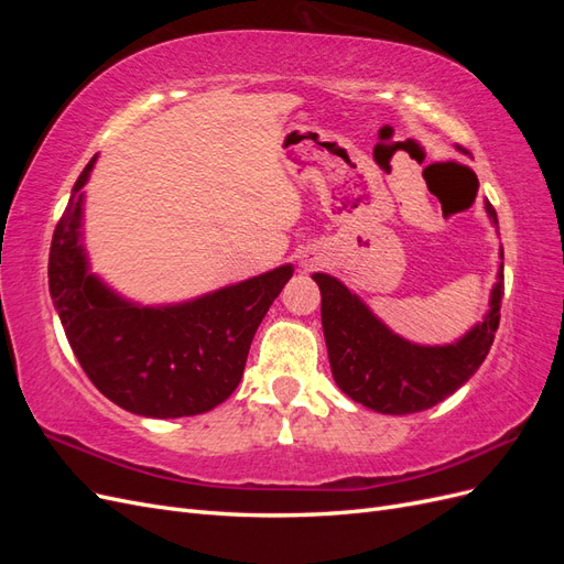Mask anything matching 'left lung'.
I'll return each instance as SVG.
<instances>
[{
	"label": "left lung",
	"mask_w": 564,
	"mask_h": 564,
	"mask_svg": "<svg viewBox=\"0 0 564 564\" xmlns=\"http://www.w3.org/2000/svg\"><path fill=\"white\" fill-rule=\"evenodd\" d=\"M497 224V212L487 202ZM322 294V329L336 386L381 414H414L449 398L480 369L501 319L503 263L491 289L489 313L452 346H416L392 334L336 278L315 272Z\"/></svg>",
	"instance_id": "left-lung-1"
}]
</instances>
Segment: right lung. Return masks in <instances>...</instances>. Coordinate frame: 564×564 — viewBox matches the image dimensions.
I'll list each match as a JSON object with an SVG mask.
<instances>
[{
    "mask_svg": "<svg viewBox=\"0 0 564 564\" xmlns=\"http://www.w3.org/2000/svg\"><path fill=\"white\" fill-rule=\"evenodd\" d=\"M94 162L79 174L48 251V292L70 348L89 381L131 414L209 412L240 386L253 334L294 270L282 265L166 308L122 301L91 275L79 245V191Z\"/></svg>",
    "mask_w": 564,
    "mask_h": 564,
    "instance_id": "obj_1",
    "label": "right lung"
}]
</instances>
